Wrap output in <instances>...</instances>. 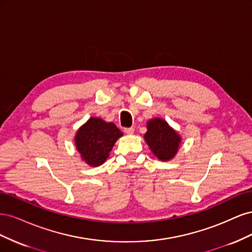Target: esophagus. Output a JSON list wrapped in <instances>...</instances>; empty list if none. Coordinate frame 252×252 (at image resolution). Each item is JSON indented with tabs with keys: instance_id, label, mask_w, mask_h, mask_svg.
<instances>
[{
	"instance_id": "esophagus-1",
	"label": "esophagus",
	"mask_w": 252,
	"mask_h": 252,
	"mask_svg": "<svg viewBox=\"0 0 252 252\" xmlns=\"http://www.w3.org/2000/svg\"><path fill=\"white\" fill-rule=\"evenodd\" d=\"M124 132L126 133V134H128V135H131V134H133L134 133V129L131 127V128H125L124 129Z\"/></svg>"
}]
</instances>
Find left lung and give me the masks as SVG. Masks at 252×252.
Returning a JSON list of instances; mask_svg holds the SVG:
<instances>
[{
  "instance_id": "8db88e82",
  "label": "left lung",
  "mask_w": 252,
  "mask_h": 252,
  "mask_svg": "<svg viewBox=\"0 0 252 252\" xmlns=\"http://www.w3.org/2000/svg\"><path fill=\"white\" fill-rule=\"evenodd\" d=\"M144 139L152 154L163 162L172 159L182 144V136L161 118L147 122V132L144 134Z\"/></svg>"
}]
</instances>
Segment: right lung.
<instances>
[{
    "instance_id": "1",
    "label": "right lung",
    "mask_w": 252,
    "mask_h": 252,
    "mask_svg": "<svg viewBox=\"0 0 252 252\" xmlns=\"http://www.w3.org/2000/svg\"><path fill=\"white\" fill-rule=\"evenodd\" d=\"M123 132L111 122L91 117L74 135L75 148L82 161L91 167L102 165L108 158L116 142Z\"/></svg>"
}]
</instances>
